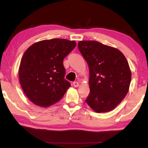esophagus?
Here are the masks:
<instances>
[{"instance_id":"esophagus-1","label":"esophagus","mask_w":148,"mask_h":148,"mask_svg":"<svg viewBox=\"0 0 148 148\" xmlns=\"http://www.w3.org/2000/svg\"><path fill=\"white\" fill-rule=\"evenodd\" d=\"M73 86L75 87H77L79 86V83H78V82H74L73 83Z\"/></svg>"}]
</instances>
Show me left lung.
<instances>
[{
  "label": "left lung",
  "instance_id": "obj_1",
  "mask_svg": "<svg viewBox=\"0 0 148 148\" xmlns=\"http://www.w3.org/2000/svg\"><path fill=\"white\" fill-rule=\"evenodd\" d=\"M77 46L89 69L87 104L97 113L112 111L129 91L131 71L128 61L119 49L97 41H79Z\"/></svg>",
  "mask_w": 148,
  "mask_h": 148
}]
</instances>
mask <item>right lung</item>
Instances as JSON below:
<instances>
[{"mask_svg": "<svg viewBox=\"0 0 148 148\" xmlns=\"http://www.w3.org/2000/svg\"><path fill=\"white\" fill-rule=\"evenodd\" d=\"M76 46V42L54 38L37 42L27 49L19 68L23 91L32 103L48 107L60 101L71 84L64 79V58Z\"/></svg>", "mask_w": 148, "mask_h": 148, "instance_id": "add662e5", "label": "right lung"}]
</instances>
